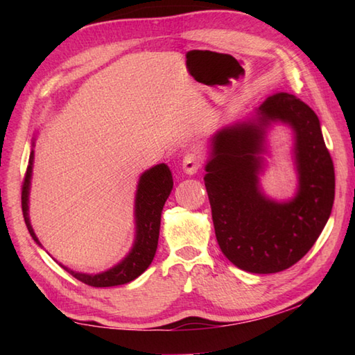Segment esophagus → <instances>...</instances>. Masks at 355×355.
<instances>
[{"label":"esophagus","instance_id":"obj_1","mask_svg":"<svg viewBox=\"0 0 355 355\" xmlns=\"http://www.w3.org/2000/svg\"><path fill=\"white\" fill-rule=\"evenodd\" d=\"M200 166H201V160H200V157L195 154V153L186 154L183 157L182 168H183V172L187 173V175H193V173H197L198 169H200Z\"/></svg>","mask_w":355,"mask_h":355}]
</instances>
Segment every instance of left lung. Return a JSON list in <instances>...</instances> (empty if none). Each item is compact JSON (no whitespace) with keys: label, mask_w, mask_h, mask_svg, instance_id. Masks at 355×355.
<instances>
[{"label":"left lung","mask_w":355,"mask_h":355,"mask_svg":"<svg viewBox=\"0 0 355 355\" xmlns=\"http://www.w3.org/2000/svg\"><path fill=\"white\" fill-rule=\"evenodd\" d=\"M275 123L293 131L298 191L286 202L267 198L259 180ZM205 171L218 244L233 266L250 273H277L302 259L333 209L334 164L319 117L294 94L270 96L250 117L216 131Z\"/></svg>","instance_id":"left-lung-1"}]
</instances>
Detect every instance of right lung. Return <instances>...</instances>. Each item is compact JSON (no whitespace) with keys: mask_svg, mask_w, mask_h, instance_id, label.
I'll list each match as a JSON object with an SVG mask.
<instances>
[{"mask_svg":"<svg viewBox=\"0 0 355 355\" xmlns=\"http://www.w3.org/2000/svg\"><path fill=\"white\" fill-rule=\"evenodd\" d=\"M35 146V141L32 143ZM33 160H35V150H30L28 166L24 178V184H22V193H21V205H22V215H24V221L28 229L30 236L33 238L37 245H41L40 239L35 235V230L30 224L28 216V195H30V183H32V172H33ZM173 187L172 172L168 168V164L160 163L155 164L153 168L145 171L139 178L137 191H135V200H134V221H135V238L134 244L131 247L130 253L125 258L116 263L114 267L102 271V273L89 275V273H79L69 267L59 263L64 270L76 277L78 281L84 282L92 286H116L123 285L134 281L139 277L143 271H145L150 262H153L157 244H158V235H160V221H162V210L166 200H168L169 193Z\"/></svg>","mask_w":355,"mask_h":355,"instance_id":"add662e5","label":"right lung"}]
</instances>
